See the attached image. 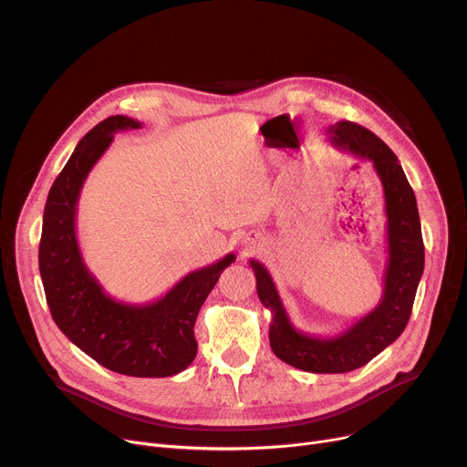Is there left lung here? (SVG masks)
Instances as JSON below:
<instances>
[{
	"mask_svg": "<svg viewBox=\"0 0 467 467\" xmlns=\"http://www.w3.org/2000/svg\"><path fill=\"white\" fill-rule=\"evenodd\" d=\"M327 136L337 150L371 161L382 182L388 263L379 306L340 335L310 337L293 327L266 268L254 259L250 266L257 280L259 301L273 314L268 327L273 352L301 371L348 373L369 363L407 327L424 273V242L416 196L394 151L377 134L350 120L335 122Z\"/></svg>",
	"mask_w": 467,
	"mask_h": 467,
	"instance_id": "obj_1",
	"label": "left lung"
}]
</instances>
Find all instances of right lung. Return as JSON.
Returning <instances> with one entry per match:
<instances>
[{
    "mask_svg": "<svg viewBox=\"0 0 467 467\" xmlns=\"http://www.w3.org/2000/svg\"><path fill=\"white\" fill-rule=\"evenodd\" d=\"M141 122L113 115L76 147L47 196L39 242V273L48 310L58 329L106 369L129 377H171L196 356L194 322L234 254L189 273L164 297L129 305L109 297L83 263L76 236L81 187L119 130Z\"/></svg>",
    "mask_w": 467,
    "mask_h": 467,
    "instance_id": "1",
    "label": "right lung"
}]
</instances>
